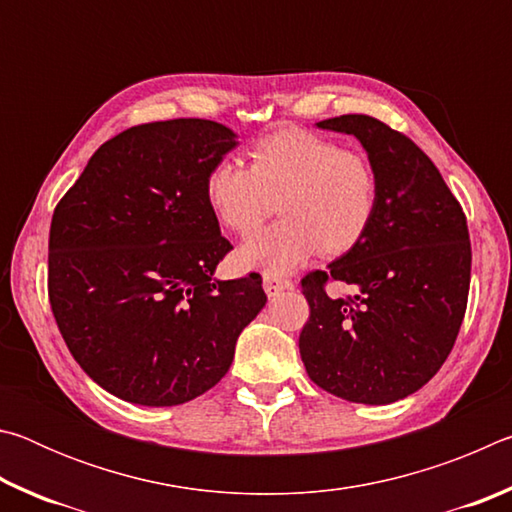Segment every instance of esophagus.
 <instances>
[{
  "label": "esophagus",
  "mask_w": 512,
  "mask_h": 512,
  "mask_svg": "<svg viewBox=\"0 0 512 512\" xmlns=\"http://www.w3.org/2000/svg\"><path fill=\"white\" fill-rule=\"evenodd\" d=\"M291 287H293L291 280H284V277H280V275H268V273H264V291H266L268 298H275L277 293L287 291V289H291Z\"/></svg>",
  "instance_id": "esophagus-1"
}]
</instances>
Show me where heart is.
Instances as JSON below:
<instances>
[{
  "label": "heart",
  "instance_id": "1",
  "mask_svg": "<svg viewBox=\"0 0 512 512\" xmlns=\"http://www.w3.org/2000/svg\"><path fill=\"white\" fill-rule=\"evenodd\" d=\"M205 201L223 228L246 237L273 212L282 219L239 248V262L284 275L307 257H336L366 235L377 212L379 178L359 151L305 128L259 137L248 167L223 158L205 176Z\"/></svg>",
  "mask_w": 512,
  "mask_h": 512
}]
</instances>
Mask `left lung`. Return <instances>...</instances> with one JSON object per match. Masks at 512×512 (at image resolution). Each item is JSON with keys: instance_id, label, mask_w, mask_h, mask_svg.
Wrapping results in <instances>:
<instances>
[{"instance_id": "8db88e82", "label": "left lung", "mask_w": 512, "mask_h": 512, "mask_svg": "<svg viewBox=\"0 0 512 512\" xmlns=\"http://www.w3.org/2000/svg\"><path fill=\"white\" fill-rule=\"evenodd\" d=\"M320 128L354 135L379 178L363 239L327 271L302 277L309 320L300 357L323 391L391 404L422 388L452 352L470 293L472 246L461 203L418 144L384 121L341 115ZM353 287L336 299L324 291Z\"/></svg>"}]
</instances>
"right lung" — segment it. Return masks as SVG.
<instances>
[{
    "instance_id": "1",
    "label": "right lung",
    "mask_w": 512,
    "mask_h": 512,
    "mask_svg": "<svg viewBox=\"0 0 512 512\" xmlns=\"http://www.w3.org/2000/svg\"><path fill=\"white\" fill-rule=\"evenodd\" d=\"M235 146L210 119L133 126L99 146L51 216V311L76 363L121 400L210 391L266 305L257 273L212 280L232 246L205 176Z\"/></svg>"
}]
</instances>
